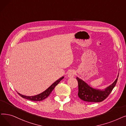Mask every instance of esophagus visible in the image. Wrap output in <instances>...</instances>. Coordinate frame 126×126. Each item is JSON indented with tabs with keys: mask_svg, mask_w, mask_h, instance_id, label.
<instances>
[{
	"mask_svg": "<svg viewBox=\"0 0 126 126\" xmlns=\"http://www.w3.org/2000/svg\"><path fill=\"white\" fill-rule=\"evenodd\" d=\"M76 74V73L74 70H71L68 73V74L67 75V77L68 78H73L75 77V75Z\"/></svg>",
	"mask_w": 126,
	"mask_h": 126,
	"instance_id": "esophagus-1",
	"label": "esophagus"
}]
</instances>
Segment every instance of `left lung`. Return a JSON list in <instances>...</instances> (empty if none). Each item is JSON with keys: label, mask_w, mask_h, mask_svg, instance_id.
Returning <instances> with one entry per match:
<instances>
[{"label": "left lung", "mask_w": 126, "mask_h": 126, "mask_svg": "<svg viewBox=\"0 0 126 126\" xmlns=\"http://www.w3.org/2000/svg\"><path fill=\"white\" fill-rule=\"evenodd\" d=\"M118 77V75L114 82L103 90L94 89L87 84L83 80L77 77L76 79L78 82V95L81 100L84 101L89 102H101L106 99L111 93L117 83Z\"/></svg>", "instance_id": "8db88e82"}]
</instances>
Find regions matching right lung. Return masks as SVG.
I'll return each instance as SVG.
<instances>
[{
    "mask_svg": "<svg viewBox=\"0 0 126 126\" xmlns=\"http://www.w3.org/2000/svg\"><path fill=\"white\" fill-rule=\"evenodd\" d=\"M64 78V77H62L61 78H60L58 80H57L56 81L54 82L53 83H52L49 87H48L47 89H46L45 91H44L43 92L41 93V94H39L38 95H35V96H25L21 95L19 93H18V94L21 97H23V98H25V99H27L28 100H30L32 101H42L44 99H45V98L48 97L49 95H50V94L51 93V92L53 91L54 87H56V86L59 83V82L61 81L63 78Z\"/></svg>",
    "mask_w": 126,
    "mask_h": 126,
    "instance_id": "1",
    "label": "right lung"
}]
</instances>
